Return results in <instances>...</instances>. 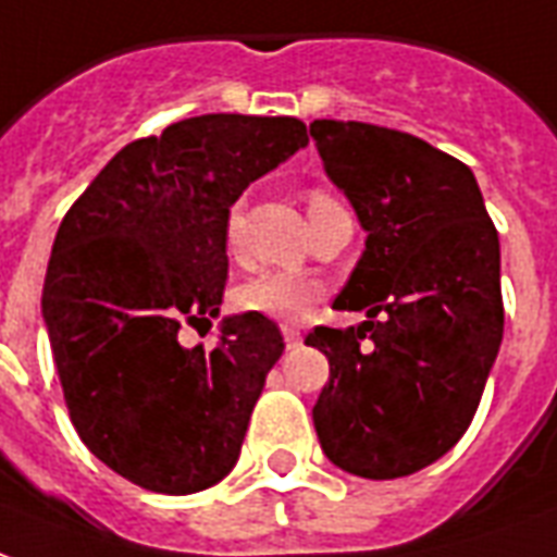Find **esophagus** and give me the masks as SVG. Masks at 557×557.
Instances as JSON below:
<instances>
[{"instance_id":"1","label":"esophagus","mask_w":557,"mask_h":557,"mask_svg":"<svg viewBox=\"0 0 557 557\" xmlns=\"http://www.w3.org/2000/svg\"><path fill=\"white\" fill-rule=\"evenodd\" d=\"M283 342H286V348H298V345H300L298 327H292V324H283Z\"/></svg>"}]
</instances>
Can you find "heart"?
<instances>
[{
	"mask_svg": "<svg viewBox=\"0 0 557 557\" xmlns=\"http://www.w3.org/2000/svg\"><path fill=\"white\" fill-rule=\"evenodd\" d=\"M339 200L331 197L327 191L315 188L310 195V215L327 212V209H339ZM242 215L245 206L233 203L226 212V245L236 247L242 236ZM321 298L319 280L307 277V274H295V271H259L250 280H245L233 295L242 312L250 315H265L274 321H298L304 319L315 300Z\"/></svg>",
	"mask_w": 557,
	"mask_h": 557,
	"instance_id": "1",
	"label": "heart"
}]
</instances>
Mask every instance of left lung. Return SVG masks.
I'll list each match as a JSON object with an SVG mask.
<instances>
[{
    "label": "left lung",
    "instance_id": "8db88e82",
    "mask_svg": "<svg viewBox=\"0 0 557 557\" xmlns=\"http://www.w3.org/2000/svg\"><path fill=\"white\" fill-rule=\"evenodd\" d=\"M310 135L369 233L333 304L369 321L307 336L331 362L312 422L345 472L413 475L467 434L502 345L498 233L472 171L422 138L357 121Z\"/></svg>",
    "mask_w": 557,
    "mask_h": 557
}]
</instances>
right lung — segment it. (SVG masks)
Wrapping results in <instances>:
<instances>
[{
  "label": "right lung",
  "instance_id": "add662e5",
  "mask_svg": "<svg viewBox=\"0 0 557 557\" xmlns=\"http://www.w3.org/2000/svg\"><path fill=\"white\" fill-rule=\"evenodd\" d=\"M310 141L298 117L200 114L126 144L70 206L44 283L52 360L70 422L109 469L185 496L236 467L277 324L233 315L215 348L226 286V212L247 185Z\"/></svg>",
  "mask_w": 557,
  "mask_h": 557
}]
</instances>
